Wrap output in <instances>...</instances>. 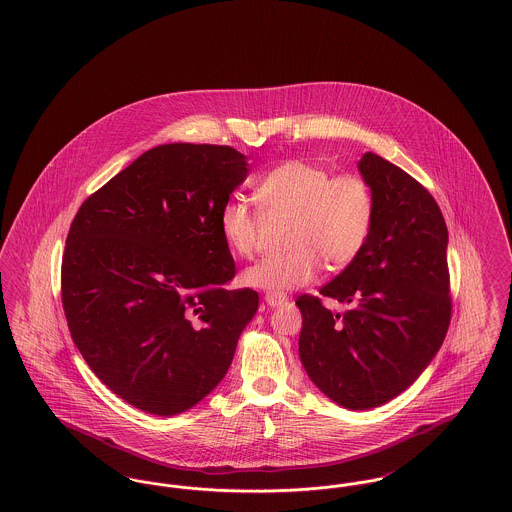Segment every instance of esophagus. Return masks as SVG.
Returning a JSON list of instances; mask_svg holds the SVG:
<instances>
[{
  "instance_id": "1",
  "label": "esophagus",
  "mask_w": 512,
  "mask_h": 512,
  "mask_svg": "<svg viewBox=\"0 0 512 512\" xmlns=\"http://www.w3.org/2000/svg\"><path fill=\"white\" fill-rule=\"evenodd\" d=\"M268 307H284L290 303V297L286 293L268 292L265 295Z\"/></svg>"
}]
</instances>
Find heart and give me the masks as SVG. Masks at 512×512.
Wrapping results in <instances>:
<instances>
[{
	"label": "heart",
	"mask_w": 512,
	"mask_h": 512,
	"mask_svg": "<svg viewBox=\"0 0 512 512\" xmlns=\"http://www.w3.org/2000/svg\"><path fill=\"white\" fill-rule=\"evenodd\" d=\"M267 213L290 215L286 253L247 268V286L290 292L307 286L322 267L353 263L363 251L372 222L374 194L361 174L340 172L305 159H290L268 171L257 186ZM261 213L242 195H230L219 211L220 234L240 257L257 249Z\"/></svg>",
	"instance_id": "obj_1"
}]
</instances>
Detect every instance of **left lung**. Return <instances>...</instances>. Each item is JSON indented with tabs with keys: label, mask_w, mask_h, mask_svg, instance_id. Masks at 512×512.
Here are the masks:
<instances>
[{
	"label": "left lung",
	"mask_w": 512,
	"mask_h": 512,
	"mask_svg": "<svg viewBox=\"0 0 512 512\" xmlns=\"http://www.w3.org/2000/svg\"><path fill=\"white\" fill-rule=\"evenodd\" d=\"M359 171L374 194L363 251L320 293L347 305L332 313L299 295V357L318 390L365 411L407 390L430 365L451 322L447 226L436 199L376 153Z\"/></svg>",
	"instance_id": "left-lung-1"
}]
</instances>
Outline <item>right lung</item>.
<instances>
[{
  "label": "right lung",
  "mask_w": 512,
  "mask_h": 512,
  "mask_svg": "<svg viewBox=\"0 0 512 512\" xmlns=\"http://www.w3.org/2000/svg\"><path fill=\"white\" fill-rule=\"evenodd\" d=\"M245 159L230 146L153 147L71 224L61 265L71 336L99 380L144 413H184L215 390L257 313V292L224 288L236 265L219 226Z\"/></svg>",
  "instance_id": "right-lung-1"
}]
</instances>
